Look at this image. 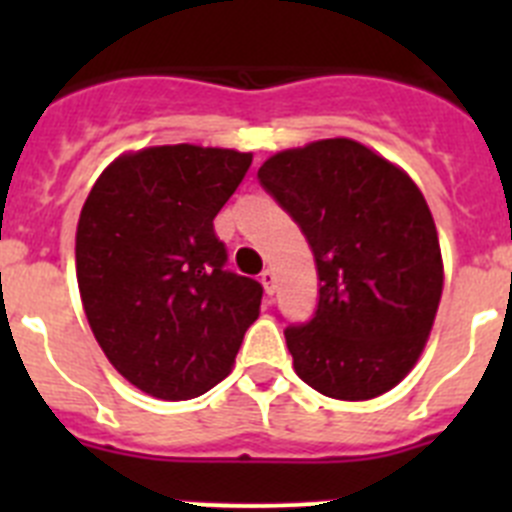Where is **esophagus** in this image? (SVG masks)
<instances>
[{
	"instance_id": "esophagus-1",
	"label": "esophagus",
	"mask_w": 512,
	"mask_h": 512,
	"mask_svg": "<svg viewBox=\"0 0 512 512\" xmlns=\"http://www.w3.org/2000/svg\"><path fill=\"white\" fill-rule=\"evenodd\" d=\"M261 284H264L266 295H271V292H274V287H277V274H274V269L261 271Z\"/></svg>"
}]
</instances>
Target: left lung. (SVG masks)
Returning a JSON list of instances; mask_svg holds the SVG:
<instances>
[{"mask_svg": "<svg viewBox=\"0 0 512 512\" xmlns=\"http://www.w3.org/2000/svg\"><path fill=\"white\" fill-rule=\"evenodd\" d=\"M266 192L315 256V315L284 338L302 382L336 400H372L408 377L443 289L433 215L415 182L351 138L271 156Z\"/></svg>", "mask_w": 512, "mask_h": 512, "instance_id": "left-lung-1", "label": "left lung"}]
</instances>
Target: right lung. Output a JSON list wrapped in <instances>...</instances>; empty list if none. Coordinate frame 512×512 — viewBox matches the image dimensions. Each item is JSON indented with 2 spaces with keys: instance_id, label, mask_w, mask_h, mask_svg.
Masks as SVG:
<instances>
[{
  "instance_id": "right-lung-1",
  "label": "right lung",
  "mask_w": 512,
  "mask_h": 512,
  "mask_svg": "<svg viewBox=\"0 0 512 512\" xmlns=\"http://www.w3.org/2000/svg\"><path fill=\"white\" fill-rule=\"evenodd\" d=\"M251 161L189 143L143 148L115 158L81 207V305L104 356L146 395H205L259 318L264 287L225 269L212 225Z\"/></svg>"
}]
</instances>
